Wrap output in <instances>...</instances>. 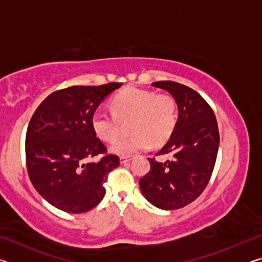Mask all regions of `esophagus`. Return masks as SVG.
<instances>
[{"label": "esophagus", "instance_id": "esophagus-1", "mask_svg": "<svg viewBox=\"0 0 262 262\" xmlns=\"http://www.w3.org/2000/svg\"><path fill=\"white\" fill-rule=\"evenodd\" d=\"M132 158H129V157H125V156H121L120 157V163L121 164H123V163H127V162H129Z\"/></svg>", "mask_w": 262, "mask_h": 262}]
</instances>
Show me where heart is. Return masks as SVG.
Returning a JSON list of instances; mask_svg holds the SVG:
<instances>
[{"mask_svg": "<svg viewBox=\"0 0 262 262\" xmlns=\"http://www.w3.org/2000/svg\"><path fill=\"white\" fill-rule=\"evenodd\" d=\"M112 113L97 111L91 117L96 135L105 142H113L128 122L130 136L114 142L111 151L128 156L136 151L162 145L170 139L178 121V103L170 94L127 88L111 99Z\"/></svg>", "mask_w": 262, "mask_h": 262, "instance_id": "heart-1", "label": "heart"}]
</instances>
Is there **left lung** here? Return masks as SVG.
<instances>
[{"label":"left lung","mask_w":262,"mask_h":262,"mask_svg":"<svg viewBox=\"0 0 262 262\" xmlns=\"http://www.w3.org/2000/svg\"><path fill=\"white\" fill-rule=\"evenodd\" d=\"M151 85L174 97L179 117L167 143L149 158L150 171L140 179V187L157 208L179 209L196 200L209 183L219 151V126L214 111L193 89L172 81ZM162 157L170 159L162 161Z\"/></svg>","instance_id":"8db88e82"}]
</instances>
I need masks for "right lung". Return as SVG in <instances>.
I'll list each match as a JSON object with an SVG mask.
<instances>
[{"instance_id":"add662e5","label":"right lung","mask_w":262,"mask_h":262,"mask_svg":"<svg viewBox=\"0 0 262 262\" xmlns=\"http://www.w3.org/2000/svg\"><path fill=\"white\" fill-rule=\"evenodd\" d=\"M120 86L107 83L54 91L31 118L25 137L28 173L37 192L57 209L81 214L103 200L104 183L120 162L96 137L91 117ZM98 154L104 155L98 163H85Z\"/></svg>"}]
</instances>
